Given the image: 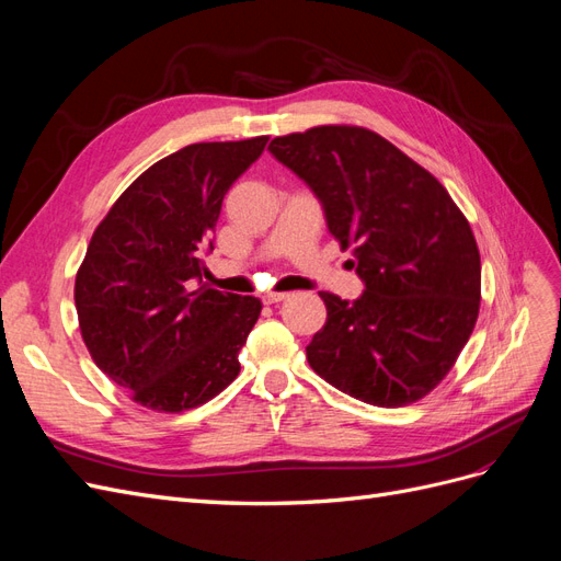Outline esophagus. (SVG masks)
I'll return each instance as SVG.
<instances>
[{
    "label": "esophagus",
    "instance_id": "obj_1",
    "mask_svg": "<svg viewBox=\"0 0 561 561\" xmlns=\"http://www.w3.org/2000/svg\"><path fill=\"white\" fill-rule=\"evenodd\" d=\"M285 299H290V295H287V293H278V295H264V297H262V301L268 304V307H271V304H280V301H285Z\"/></svg>",
    "mask_w": 561,
    "mask_h": 561
}]
</instances>
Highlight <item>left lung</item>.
<instances>
[{
    "label": "left lung",
    "mask_w": 561,
    "mask_h": 561,
    "mask_svg": "<svg viewBox=\"0 0 561 561\" xmlns=\"http://www.w3.org/2000/svg\"><path fill=\"white\" fill-rule=\"evenodd\" d=\"M268 151L316 194L334 239L353 245L365 285L355 301L320 293L328 320L307 346L316 375L377 407L431 393L480 311V252L463 213L367 128L318 126L274 138Z\"/></svg>",
    "instance_id": "8db88e82"
}]
</instances>
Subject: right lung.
I'll use <instances>...</instances> for the list:
<instances>
[{
  "instance_id": "add662e5",
  "label": "right lung",
  "mask_w": 561,
  "mask_h": 561,
  "mask_svg": "<svg viewBox=\"0 0 561 561\" xmlns=\"http://www.w3.org/2000/svg\"><path fill=\"white\" fill-rule=\"evenodd\" d=\"M268 138L196 142L157 161L98 225L75 304L95 365L159 412L208 402L239 377L257 297L201 285L225 194Z\"/></svg>"
}]
</instances>
